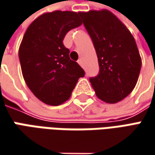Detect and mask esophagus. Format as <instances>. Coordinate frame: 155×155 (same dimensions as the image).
Returning a JSON list of instances; mask_svg holds the SVG:
<instances>
[{
    "label": "esophagus",
    "instance_id": "obj_1",
    "mask_svg": "<svg viewBox=\"0 0 155 155\" xmlns=\"http://www.w3.org/2000/svg\"><path fill=\"white\" fill-rule=\"evenodd\" d=\"M78 63L81 65V67H83V61H82L81 59H79V60H78Z\"/></svg>",
    "mask_w": 155,
    "mask_h": 155
}]
</instances>
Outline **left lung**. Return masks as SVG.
Returning <instances> with one entry per match:
<instances>
[{
    "instance_id": "obj_1",
    "label": "left lung",
    "mask_w": 155,
    "mask_h": 155,
    "mask_svg": "<svg viewBox=\"0 0 155 155\" xmlns=\"http://www.w3.org/2000/svg\"><path fill=\"white\" fill-rule=\"evenodd\" d=\"M85 28L96 51L100 71L89 79L99 99L116 103L126 98L138 81L141 58L130 31L107 9L81 12Z\"/></svg>"
}]
</instances>
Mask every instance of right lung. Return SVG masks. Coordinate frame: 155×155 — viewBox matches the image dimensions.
Wrapping results in <instances>:
<instances>
[{
    "mask_svg": "<svg viewBox=\"0 0 155 155\" xmlns=\"http://www.w3.org/2000/svg\"><path fill=\"white\" fill-rule=\"evenodd\" d=\"M80 12L54 11L37 17L28 26L19 48L24 80L42 102L58 106L71 96L84 70L69 58L63 44L68 31L81 26Z\"/></svg>",
    "mask_w": 155,
    "mask_h": 155,
    "instance_id": "add662e5",
    "label": "right lung"
}]
</instances>
